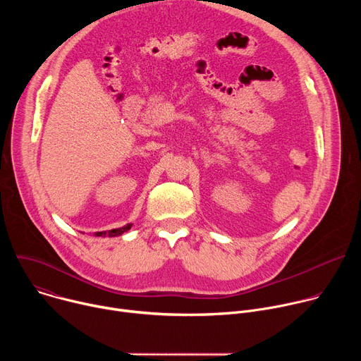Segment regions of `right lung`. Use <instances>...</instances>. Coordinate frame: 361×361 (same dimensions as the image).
<instances>
[{
	"label": "right lung",
	"mask_w": 361,
	"mask_h": 361,
	"mask_svg": "<svg viewBox=\"0 0 361 361\" xmlns=\"http://www.w3.org/2000/svg\"><path fill=\"white\" fill-rule=\"evenodd\" d=\"M131 223L130 224H127V226H124V227H120V228H113V230H109V231H98V233H95L94 235L95 237H117V235H121L123 233H126V231H128L130 228H131Z\"/></svg>",
	"instance_id": "obj_1"
}]
</instances>
